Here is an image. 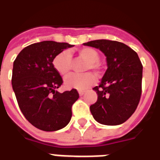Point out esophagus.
I'll use <instances>...</instances> for the list:
<instances>
[{"label": "esophagus", "instance_id": "1", "mask_svg": "<svg viewBox=\"0 0 160 160\" xmlns=\"http://www.w3.org/2000/svg\"><path fill=\"white\" fill-rule=\"evenodd\" d=\"M84 92L82 91V90H79V94H80V96H82L84 95Z\"/></svg>", "mask_w": 160, "mask_h": 160}]
</instances>
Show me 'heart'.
Masks as SVG:
<instances>
[{
    "mask_svg": "<svg viewBox=\"0 0 160 160\" xmlns=\"http://www.w3.org/2000/svg\"><path fill=\"white\" fill-rule=\"evenodd\" d=\"M80 58L86 61L84 66V71H98L100 70L99 54L95 49L91 48H84L78 52ZM72 62L71 54L68 50H64L59 52L53 58L52 65L55 70L62 76H66L70 72L71 65ZM95 76L90 72L83 74H71L65 78V84L67 88L76 89L80 90L88 89L95 82Z\"/></svg>",
    "mask_w": 160,
    "mask_h": 160,
    "instance_id": "heart-1",
    "label": "heart"
}]
</instances>
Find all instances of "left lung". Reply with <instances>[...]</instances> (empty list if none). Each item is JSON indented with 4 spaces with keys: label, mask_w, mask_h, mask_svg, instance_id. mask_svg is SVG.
Wrapping results in <instances>:
<instances>
[{
    "label": "left lung",
    "mask_w": 160,
    "mask_h": 160,
    "mask_svg": "<svg viewBox=\"0 0 160 160\" xmlns=\"http://www.w3.org/2000/svg\"><path fill=\"white\" fill-rule=\"evenodd\" d=\"M98 48L107 58L108 69L98 86V99L90 112L98 122L120 125L136 111L142 91L143 66L137 53L122 42L93 40L84 43Z\"/></svg>",
    "instance_id": "obj_1"
}]
</instances>
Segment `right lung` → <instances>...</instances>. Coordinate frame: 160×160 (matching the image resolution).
<instances>
[{"label":"right lung","mask_w":160,"mask_h":160,"mask_svg":"<svg viewBox=\"0 0 160 160\" xmlns=\"http://www.w3.org/2000/svg\"><path fill=\"white\" fill-rule=\"evenodd\" d=\"M73 45L54 41L33 43L15 58L12 71L13 90L25 118L38 129L54 132L71 121V108L79 98L76 89L59 93L63 83L52 65L53 58Z\"/></svg>","instance_id":"right-lung-1"}]
</instances>
